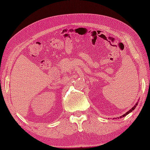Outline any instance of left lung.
<instances>
[{
  "mask_svg": "<svg viewBox=\"0 0 150 150\" xmlns=\"http://www.w3.org/2000/svg\"><path fill=\"white\" fill-rule=\"evenodd\" d=\"M137 104H138V103H137V104H135V105H134V107H132V108H131V110H129V111H128V112H125V114H124V115H123L120 116V117H125V115H128V114H129V113H130V112H132V111H133V110H135V108H136V107H137Z\"/></svg>",
  "mask_w": 150,
  "mask_h": 150,
  "instance_id": "8db88e82",
  "label": "left lung"
}]
</instances>
